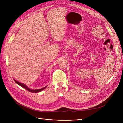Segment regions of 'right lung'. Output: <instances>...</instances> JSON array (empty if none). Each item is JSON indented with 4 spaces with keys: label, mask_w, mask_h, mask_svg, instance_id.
Returning a JSON list of instances; mask_svg holds the SVG:
<instances>
[{
    "label": "right lung",
    "mask_w": 123,
    "mask_h": 123,
    "mask_svg": "<svg viewBox=\"0 0 123 123\" xmlns=\"http://www.w3.org/2000/svg\"><path fill=\"white\" fill-rule=\"evenodd\" d=\"M14 80L15 81V82L18 85H19V86H20L21 87H22L24 88V89H26L27 90H28V91H29L30 92H32V93H38V92H39L41 91L42 90H44V89H45V88H46L47 87V86H46V87H44V88H41V89H40L32 90V89H31L29 88L28 87H27V86H26L25 84H23V83H20V82H19L17 81L16 80H15V79H14Z\"/></svg>",
    "instance_id": "add662e5"
}]
</instances>
